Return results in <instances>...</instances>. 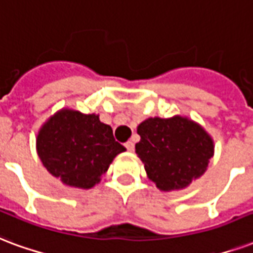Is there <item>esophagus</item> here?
<instances>
[{"mask_svg": "<svg viewBox=\"0 0 253 253\" xmlns=\"http://www.w3.org/2000/svg\"><path fill=\"white\" fill-rule=\"evenodd\" d=\"M125 146H126V149L128 151H134V142L132 141H127L126 143H125Z\"/></svg>", "mask_w": 253, "mask_h": 253, "instance_id": "obj_1", "label": "esophagus"}]
</instances>
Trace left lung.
<instances>
[{
  "label": "left lung",
  "instance_id": "obj_1",
  "mask_svg": "<svg viewBox=\"0 0 253 253\" xmlns=\"http://www.w3.org/2000/svg\"><path fill=\"white\" fill-rule=\"evenodd\" d=\"M135 153L147 177L165 192L186 188L205 173L213 141L203 127L186 118H149L138 126Z\"/></svg>",
  "mask_w": 253,
  "mask_h": 253
}]
</instances>
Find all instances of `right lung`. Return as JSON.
<instances>
[{
    "label": "right lung",
    "mask_w": 253,
    "mask_h": 253,
    "mask_svg": "<svg viewBox=\"0 0 253 253\" xmlns=\"http://www.w3.org/2000/svg\"><path fill=\"white\" fill-rule=\"evenodd\" d=\"M125 150L98 115L72 110L57 112L37 135V151L45 169L74 188H92Z\"/></svg>",
    "instance_id": "right-lung-1"
}]
</instances>
